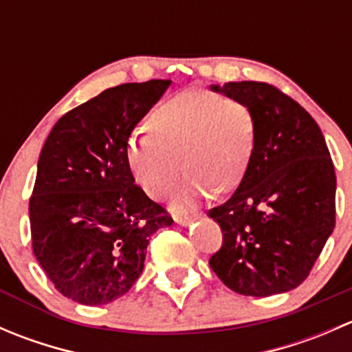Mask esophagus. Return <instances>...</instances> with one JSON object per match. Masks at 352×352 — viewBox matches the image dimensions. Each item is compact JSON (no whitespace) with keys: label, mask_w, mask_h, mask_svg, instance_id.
Here are the masks:
<instances>
[{"label":"esophagus","mask_w":352,"mask_h":352,"mask_svg":"<svg viewBox=\"0 0 352 352\" xmlns=\"http://www.w3.org/2000/svg\"><path fill=\"white\" fill-rule=\"evenodd\" d=\"M194 218H196V214H194V212H192V214H184V216L175 214V218H173V219H175L177 225H180V226H187V225H189L190 221H192Z\"/></svg>","instance_id":"1"}]
</instances>
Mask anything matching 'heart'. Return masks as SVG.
<instances>
[{"mask_svg": "<svg viewBox=\"0 0 352 352\" xmlns=\"http://www.w3.org/2000/svg\"><path fill=\"white\" fill-rule=\"evenodd\" d=\"M148 131L127 140V165L141 189L155 199L173 189L186 166L189 173L173 194L177 209L190 208L214 190L236 189L257 143L252 109L208 91H184L156 107Z\"/></svg>", "mask_w": 352, "mask_h": 352, "instance_id": "obj_1", "label": "heart"}]
</instances>
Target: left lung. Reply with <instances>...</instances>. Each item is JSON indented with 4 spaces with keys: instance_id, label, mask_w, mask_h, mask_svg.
I'll use <instances>...</instances> for the list:
<instances>
[{
    "instance_id": "obj_1",
    "label": "left lung",
    "mask_w": 352,
    "mask_h": 352,
    "mask_svg": "<svg viewBox=\"0 0 352 352\" xmlns=\"http://www.w3.org/2000/svg\"><path fill=\"white\" fill-rule=\"evenodd\" d=\"M211 88L252 109L257 143L235 194L208 211L223 233L209 265L245 296L294 289L336 228V172L324 134L274 85L230 81Z\"/></svg>"
}]
</instances>
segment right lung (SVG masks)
Listing matches in <instances>:
<instances>
[{
  "label": "right lung",
  "mask_w": 352,
  "mask_h": 352,
  "mask_svg": "<svg viewBox=\"0 0 352 352\" xmlns=\"http://www.w3.org/2000/svg\"><path fill=\"white\" fill-rule=\"evenodd\" d=\"M170 80L124 83L66 112L45 140L28 202L34 255L63 296L100 307L144 267L151 235L173 223L134 184L126 144Z\"/></svg>",
  "instance_id": "1"
}]
</instances>
